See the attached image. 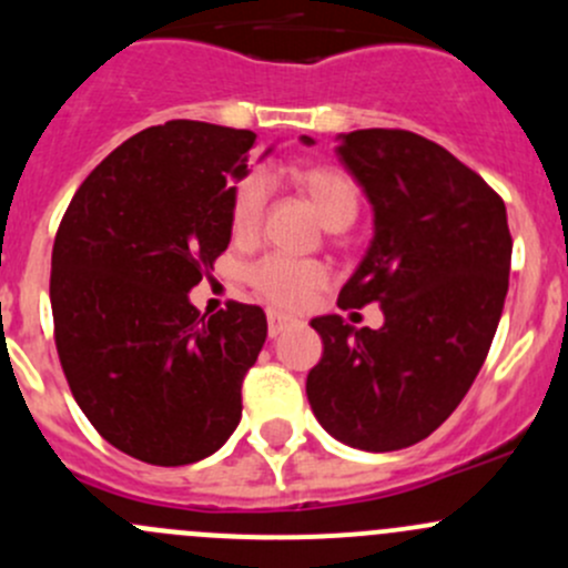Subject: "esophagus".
<instances>
[{"label":"esophagus","mask_w":568,"mask_h":568,"mask_svg":"<svg viewBox=\"0 0 568 568\" xmlns=\"http://www.w3.org/2000/svg\"><path fill=\"white\" fill-rule=\"evenodd\" d=\"M266 324H268V337H277V335H283L285 329H291L296 321L291 316H283V313H277V311H268L266 313Z\"/></svg>","instance_id":"esophagus-1"}]
</instances>
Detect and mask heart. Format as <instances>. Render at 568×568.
Listing matches in <instances>:
<instances>
[{"mask_svg": "<svg viewBox=\"0 0 568 568\" xmlns=\"http://www.w3.org/2000/svg\"><path fill=\"white\" fill-rule=\"evenodd\" d=\"M291 186L313 205L318 220L329 231H343L354 222L359 209V192L352 175L329 164H300L288 173ZM266 211V181L250 175L239 183L231 200V231L236 239H252ZM247 280L252 288L277 307H305L326 285V268L318 261H294V257L268 255L252 263Z\"/></svg>", "mask_w": 568, "mask_h": 568, "instance_id": "heart-1", "label": "heart"}]
</instances>
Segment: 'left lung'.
I'll return each mask as SVG.
<instances>
[{"label":"left lung","instance_id":"8db88e82","mask_svg":"<svg viewBox=\"0 0 568 568\" xmlns=\"http://www.w3.org/2000/svg\"><path fill=\"white\" fill-rule=\"evenodd\" d=\"M337 142L374 209V239L337 307L379 302L385 324L313 318L324 354L307 400L337 443L385 454L443 426L478 376L508 294L511 233L506 203L437 142L400 129Z\"/></svg>","mask_w":568,"mask_h":568}]
</instances>
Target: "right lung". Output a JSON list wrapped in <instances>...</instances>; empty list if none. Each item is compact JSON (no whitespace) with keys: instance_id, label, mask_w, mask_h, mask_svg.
I'll list each match as a JSON object with an SVG mask.
<instances>
[{"instance_id":"right-lung-1","label":"right lung","mask_w":568,"mask_h":568,"mask_svg":"<svg viewBox=\"0 0 568 568\" xmlns=\"http://www.w3.org/2000/svg\"><path fill=\"white\" fill-rule=\"evenodd\" d=\"M252 159L247 129L153 125L84 178L57 231L49 296L62 371L95 432L140 462L205 459L242 420L266 316L231 302L205 318L189 291L231 244V200Z\"/></svg>"}]
</instances>
